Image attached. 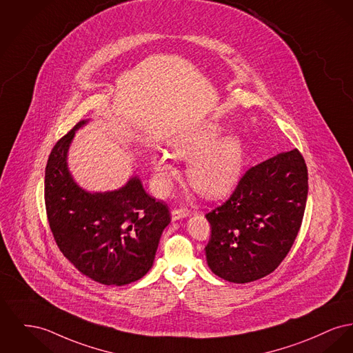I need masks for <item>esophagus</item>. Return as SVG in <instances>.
I'll use <instances>...</instances> for the list:
<instances>
[{
  "label": "esophagus",
  "mask_w": 353,
  "mask_h": 353,
  "mask_svg": "<svg viewBox=\"0 0 353 353\" xmlns=\"http://www.w3.org/2000/svg\"><path fill=\"white\" fill-rule=\"evenodd\" d=\"M189 214L187 209H183V208H174L172 210V219L176 221V220H180V219H184Z\"/></svg>",
  "instance_id": "obj_1"
}]
</instances>
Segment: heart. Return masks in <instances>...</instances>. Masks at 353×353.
Listing matches in <instances>:
<instances>
[{"label": "heart", "instance_id": "1", "mask_svg": "<svg viewBox=\"0 0 353 353\" xmlns=\"http://www.w3.org/2000/svg\"><path fill=\"white\" fill-rule=\"evenodd\" d=\"M221 134L219 125H207L196 133L174 139L170 146L174 157L189 161L188 181L199 193L207 197L227 194L239 181L245 160L244 144L237 136H227L216 141ZM160 187L166 190L176 169L166 156L153 161Z\"/></svg>", "mask_w": 353, "mask_h": 353}]
</instances>
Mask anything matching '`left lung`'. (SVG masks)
<instances>
[{
    "mask_svg": "<svg viewBox=\"0 0 353 353\" xmlns=\"http://www.w3.org/2000/svg\"><path fill=\"white\" fill-rule=\"evenodd\" d=\"M307 196L308 169L297 149L250 166L228 200L207 213L209 268L237 284L268 276L297 237Z\"/></svg>",
    "mask_w": 353,
    "mask_h": 353,
    "instance_id": "8db88e82",
    "label": "left lung"
}]
</instances>
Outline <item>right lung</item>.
Wrapping results in <instances>:
<instances>
[{
	"label": "right lung",
	"mask_w": 353,
	"mask_h": 353,
	"mask_svg": "<svg viewBox=\"0 0 353 353\" xmlns=\"http://www.w3.org/2000/svg\"><path fill=\"white\" fill-rule=\"evenodd\" d=\"M85 121L53 146L45 169L48 223L63 256L85 276L105 285L140 280L152 268L169 208L149 196L137 177L125 187L89 193L66 166L69 144Z\"/></svg>",
	"instance_id": "1"
}]
</instances>
